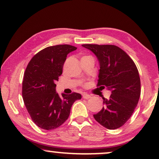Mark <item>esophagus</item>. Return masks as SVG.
<instances>
[{
    "label": "esophagus",
    "mask_w": 159,
    "mask_h": 159,
    "mask_svg": "<svg viewBox=\"0 0 159 159\" xmlns=\"http://www.w3.org/2000/svg\"><path fill=\"white\" fill-rule=\"evenodd\" d=\"M82 98H84V99H89V98H91V95L87 94V93H84V94L82 95Z\"/></svg>",
    "instance_id": "obj_1"
}]
</instances>
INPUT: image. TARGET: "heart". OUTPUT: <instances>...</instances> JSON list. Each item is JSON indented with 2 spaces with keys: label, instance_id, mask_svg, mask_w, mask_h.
Returning <instances> with one entry per match:
<instances>
[{
  "label": "heart",
  "instance_id": "b5f03b06",
  "mask_svg": "<svg viewBox=\"0 0 159 159\" xmlns=\"http://www.w3.org/2000/svg\"><path fill=\"white\" fill-rule=\"evenodd\" d=\"M83 57H87V56H83ZM83 57H82V58H83Z\"/></svg>",
  "mask_w": 159,
  "mask_h": 159
}]
</instances>
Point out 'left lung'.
I'll return each mask as SVG.
<instances>
[{"label": "left lung", "mask_w": 159, "mask_h": 159, "mask_svg": "<svg viewBox=\"0 0 159 159\" xmlns=\"http://www.w3.org/2000/svg\"><path fill=\"white\" fill-rule=\"evenodd\" d=\"M97 56L100 64L97 87L111 91L95 120L104 127L116 129L133 114L140 96V79L135 64L128 54L114 45L84 44Z\"/></svg>", "instance_id": "8db88e82"}]
</instances>
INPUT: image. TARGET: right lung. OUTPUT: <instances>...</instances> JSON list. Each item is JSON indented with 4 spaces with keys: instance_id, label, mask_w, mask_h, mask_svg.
<instances>
[{
    "instance_id": "add662e5",
    "label": "right lung",
    "mask_w": 159,
    "mask_h": 159,
    "mask_svg": "<svg viewBox=\"0 0 159 159\" xmlns=\"http://www.w3.org/2000/svg\"><path fill=\"white\" fill-rule=\"evenodd\" d=\"M77 48L70 45L47 47L36 53L24 74L22 97L32 120L45 130L54 129L64 124L70 114L71 106L81 99L80 93L56 92V82L61 75L67 54Z\"/></svg>"
}]
</instances>
